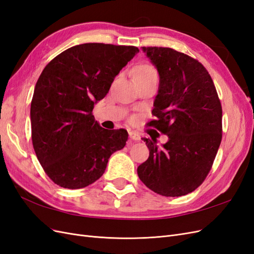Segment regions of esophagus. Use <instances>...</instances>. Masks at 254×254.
<instances>
[{"label": "esophagus", "instance_id": "34e87169", "mask_svg": "<svg viewBox=\"0 0 254 254\" xmlns=\"http://www.w3.org/2000/svg\"><path fill=\"white\" fill-rule=\"evenodd\" d=\"M129 136H130V139L133 140V141H135V142H137V141H140V140H141V136H140L139 134H137V133L133 132V131H130V132H129Z\"/></svg>", "mask_w": 254, "mask_h": 254}]
</instances>
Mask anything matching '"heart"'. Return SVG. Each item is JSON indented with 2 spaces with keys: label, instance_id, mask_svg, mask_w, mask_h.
Masks as SVG:
<instances>
[{
  "label": "heart",
  "instance_id": "b5f03b06",
  "mask_svg": "<svg viewBox=\"0 0 254 254\" xmlns=\"http://www.w3.org/2000/svg\"><path fill=\"white\" fill-rule=\"evenodd\" d=\"M157 68L148 64H142L137 65L134 70V80H158Z\"/></svg>",
  "mask_w": 254,
  "mask_h": 254
}]
</instances>
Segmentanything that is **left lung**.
Here are the masks:
<instances>
[{
  "mask_svg": "<svg viewBox=\"0 0 254 254\" xmlns=\"http://www.w3.org/2000/svg\"><path fill=\"white\" fill-rule=\"evenodd\" d=\"M156 65L160 86L147 126L168 136L162 148L144 139L149 157L137 167L146 187L166 197L187 195L210 173L222 137V109L202 64L170 48L143 47Z\"/></svg>",
  "mask_w": 254,
  "mask_h": 254,
  "instance_id": "1",
  "label": "left lung"
}]
</instances>
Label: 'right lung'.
<instances>
[{"label":"right lung","instance_id":"right-lung-1","mask_svg":"<svg viewBox=\"0 0 254 254\" xmlns=\"http://www.w3.org/2000/svg\"><path fill=\"white\" fill-rule=\"evenodd\" d=\"M137 52L131 45L84 43L43 68L30 104L32 141L45 174L57 186H90L103 176L112 153L124 148L127 130L101 127L92 111Z\"/></svg>","mask_w":254,"mask_h":254}]
</instances>
